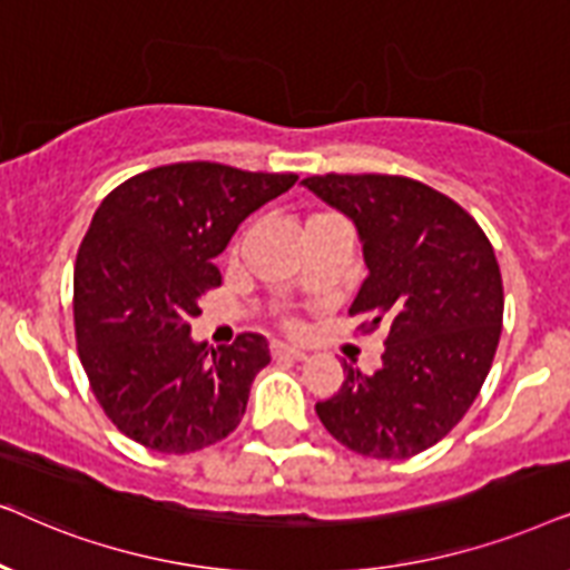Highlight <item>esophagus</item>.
Instances as JSON below:
<instances>
[{"instance_id": "34e87169", "label": "esophagus", "mask_w": 570, "mask_h": 570, "mask_svg": "<svg viewBox=\"0 0 570 570\" xmlns=\"http://www.w3.org/2000/svg\"><path fill=\"white\" fill-rule=\"evenodd\" d=\"M273 360H305L307 352L299 346H289V344H273L271 346Z\"/></svg>"}]
</instances>
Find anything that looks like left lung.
<instances>
[{"mask_svg":"<svg viewBox=\"0 0 570 570\" xmlns=\"http://www.w3.org/2000/svg\"><path fill=\"white\" fill-rule=\"evenodd\" d=\"M309 193L352 218L367 278L348 315L389 325L373 375L346 381L315 412L338 443L370 459H409L474 404L503 325V278L490 239L459 203L416 179L325 174Z\"/></svg>","mask_w":570,"mask_h":570,"instance_id":"obj_1","label":"left lung"}]
</instances>
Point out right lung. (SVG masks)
<instances>
[{"instance_id": "1", "label": "right lung", "mask_w": 570, "mask_h": 570, "mask_svg": "<svg viewBox=\"0 0 570 570\" xmlns=\"http://www.w3.org/2000/svg\"><path fill=\"white\" fill-rule=\"evenodd\" d=\"M297 174L210 161L158 166L104 197L75 261V336L98 404L158 453H193L237 430L268 341L242 333L210 348L189 336L214 257Z\"/></svg>"}]
</instances>
